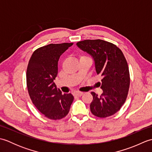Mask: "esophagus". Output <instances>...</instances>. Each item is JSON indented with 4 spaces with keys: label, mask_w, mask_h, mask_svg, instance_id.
<instances>
[{
    "label": "esophagus",
    "mask_w": 152,
    "mask_h": 152,
    "mask_svg": "<svg viewBox=\"0 0 152 152\" xmlns=\"http://www.w3.org/2000/svg\"><path fill=\"white\" fill-rule=\"evenodd\" d=\"M73 94L74 96H81L83 94V92H80V91H74L73 93Z\"/></svg>",
    "instance_id": "34e87169"
}]
</instances>
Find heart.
<instances>
[{
	"mask_svg": "<svg viewBox=\"0 0 152 152\" xmlns=\"http://www.w3.org/2000/svg\"><path fill=\"white\" fill-rule=\"evenodd\" d=\"M81 58H89V57H88L87 56H82Z\"/></svg>",
	"mask_w": 152,
	"mask_h": 152,
	"instance_id": "b5f03b06",
	"label": "heart"
}]
</instances>
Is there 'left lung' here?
I'll return each instance as SVG.
<instances>
[{
  "label": "left lung",
  "mask_w": 152,
  "mask_h": 152,
  "mask_svg": "<svg viewBox=\"0 0 152 152\" xmlns=\"http://www.w3.org/2000/svg\"><path fill=\"white\" fill-rule=\"evenodd\" d=\"M76 44L93 57L96 74L102 77L101 95L91 93V113L101 118L114 115L124 104L130 86L129 70L124 53L116 45L100 39L85 40Z\"/></svg>",
  "instance_id": "obj_1"
}]
</instances>
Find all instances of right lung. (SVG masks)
Listing matches in <instances>:
<instances>
[{
  "mask_svg": "<svg viewBox=\"0 0 152 152\" xmlns=\"http://www.w3.org/2000/svg\"><path fill=\"white\" fill-rule=\"evenodd\" d=\"M73 43L50 44L35 50L27 69V86L33 104L45 117L61 119L69 114L74 96L62 95L53 82L58 72L60 56Z\"/></svg>",
  "mask_w": 152,
  "mask_h": 152,
  "instance_id": "obj_1",
  "label": "right lung"
}]
</instances>
